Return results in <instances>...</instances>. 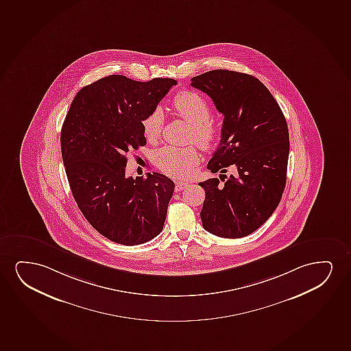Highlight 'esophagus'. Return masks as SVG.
<instances>
[{
  "label": "esophagus",
  "instance_id": "esophagus-1",
  "mask_svg": "<svg viewBox=\"0 0 351 351\" xmlns=\"http://www.w3.org/2000/svg\"><path fill=\"white\" fill-rule=\"evenodd\" d=\"M187 186H189V183L188 182H178L176 183V186H175V191H181L184 189V188H187Z\"/></svg>",
  "mask_w": 351,
  "mask_h": 351
}]
</instances>
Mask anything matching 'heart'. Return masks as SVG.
Segmentation results:
<instances>
[{"label":"heart","instance_id":"1","mask_svg":"<svg viewBox=\"0 0 351 351\" xmlns=\"http://www.w3.org/2000/svg\"><path fill=\"white\" fill-rule=\"evenodd\" d=\"M173 108L181 118L191 125L189 141H195L197 145L210 150L217 143L219 130L210 120L208 102L197 91H180L173 97ZM165 117L160 107H156L143 120V130L147 141H158L163 131ZM154 162L157 168L165 175L173 178H187L193 170L200 163V155L194 146L176 147L167 145L156 150Z\"/></svg>","mask_w":351,"mask_h":351}]
</instances>
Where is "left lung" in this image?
Returning <instances> with one entry per match:
<instances>
[{
    "instance_id": "left-lung-1",
    "label": "left lung",
    "mask_w": 351,
    "mask_h": 351,
    "mask_svg": "<svg viewBox=\"0 0 351 351\" xmlns=\"http://www.w3.org/2000/svg\"><path fill=\"white\" fill-rule=\"evenodd\" d=\"M223 114L221 139L208 162L212 173L236 166L238 173L199 183L206 197L200 217L206 231L241 238L255 232L276 210L287 178V121L258 78L230 70H212L191 78Z\"/></svg>"
}]
</instances>
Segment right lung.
I'll use <instances>...</instances> for the list:
<instances>
[{"label": "right lung", "mask_w": 351, "mask_h": 351, "mask_svg": "<svg viewBox=\"0 0 351 351\" xmlns=\"http://www.w3.org/2000/svg\"><path fill=\"white\" fill-rule=\"evenodd\" d=\"M176 84L110 75L78 91L64 120L60 147L73 199L114 243L139 245L163 230L175 183L158 173L128 178L125 169L128 152L146 144L143 120Z\"/></svg>", "instance_id": "add662e5"}]
</instances>
